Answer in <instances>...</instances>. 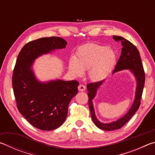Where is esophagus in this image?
<instances>
[{
  "label": "esophagus",
  "mask_w": 155,
  "mask_h": 155,
  "mask_svg": "<svg viewBox=\"0 0 155 155\" xmlns=\"http://www.w3.org/2000/svg\"><path fill=\"white\" fill-rule=\"evenodd\" d=\"M78 90H79V91H83L84 90H85V85H82V84H80V85H78Z\"/></svg>",
  "instance_id": "34e87169"
}]
</instances>
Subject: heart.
Listing matches in <instances>:
<instances>
[{"instance_id":"1","label":"heart","mask_w":155,"mask_h":155,"mask_svg":"<svg viewBox=\"0 0 155 155\" xmlns=\"http://www.w3.org/2000/svg\"><path fill=\"white\" fill-rule=\"evenodd\" d=\"M116 61V54L111 48L97 44H87L78 50L75 58L69 60V70L76 77L87 70L92 81L103 79L111 71Z\"/></svg>"}]
</instances>
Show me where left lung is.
<instances>
[{"label": "left lung", "instance_id": "obj_1", "mask_svg": "<svg viewBox=\"0 0 155 155\" xmlns=\"http://www.w3.org/2000/svg\"><path fill=\"white\" fill-rule=\"evenodd\" d=\"M114 40L116 41H121L122 48L121 55L117 62L113 74L117 71L122 70H130L135 75L137 80V89H136L135 98L132 107L129 111L121 118L109 124H104L101 123L97 120L92 104V99L95 97L96 90L103 83V81H98L88 83L87 85V89L88 90V103L89 108L90 110L91 116L94 124L97 127L104 130H114L122 128L128 120H129L133 115L137 111L141 104V98L142 96L143 90L145 83V72H144L142 61H141L140 52H139L137 47L124 38L120 36L114 35L113 36Z\"/></svg>", "mask_w": 155, "mask_h": 155}]
</instances>
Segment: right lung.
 Listing matches in <instances>:
<instances>
[{
    "label": "right lung",
    "instance_id": "right-lung-1",
    "mask_svg": "<svg viewBox=\"0 0 155 155\" xmlns=\"http://www.w3.org/2000/svg\"><path fill=\"white\" fill-rule=\"evenodd\" d=\"M67 42L59 37L31 41L18 54L12 75V86L18 111L38 129L52 130L63 124L70 102L78 93L77 81H51L40 83L31 66L34 60L55 49L64 48Z\"/></svg>",
    "mask_w": 155,
    "mask_h": 155
}]
</instances>
